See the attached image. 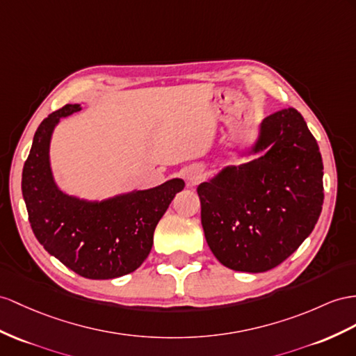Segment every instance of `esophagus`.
<instances>
[{"mask_svg":"<svg viewBox=\"0 0 356 356\" xmlns=\"http://www.w3.org/2000/svg\"><path fill=\"white\" fill-rule=\"evenodd\" d=\"M202 176H203V171H202V168H200L198 165L189 167L185 171V177H186V181H188L189 185H195L197 181L202 179Z\"/></svg>","mask_w":356,"mask_h":356,"instance_id":"esophagus-1","label":"esophagus"}]
</instances>
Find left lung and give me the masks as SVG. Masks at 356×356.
<instances>
[{
	"label": "left lung",
	"instance_id": "1",
	"mask_svg": "<svg viewBox=\"0 0 356 356\" xmlns=\"http://www.w3.org/2000/svg\"><path fill=\"white\" fill-rule=\"evenodd\" d=\"M241 154L251 161L225 165L197 186L202 224L224 266L266 272L299 248L321 216L322 156L293 108L266 117Z\"/></svg>",
	"mask_w": 356,
	"mask_h": 356
}]
</instances>
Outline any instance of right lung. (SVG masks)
Masks as SVG:
<instances>
[{
    "label": "right lung",
    "mask_w": 356,
    "mask_h": 356,
    "mask_svg": "<svg viewBox=\"0 0 356 356\" xmlns=\"http://www.w3.org/2000/svg\"><path fill=\"white\" fill-rule=\"evenodd\" d=\"M81 109L67 104L40 123L24 165L22 195L33 233L51 256L84 278L111 280L147 259L154 229L185 181L176 177L102 202L67 194L54 177L51 141L61 118Z\"/></svg>",
    "instance_id": "add662e5"
}]
</instances>
